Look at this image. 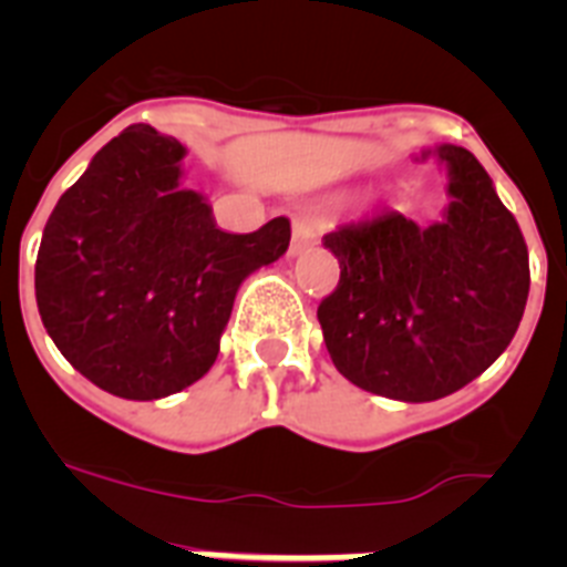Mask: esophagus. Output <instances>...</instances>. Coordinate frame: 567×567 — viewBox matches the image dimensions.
Instances as JSON below:
<instances>
[{"instance_id":"34e87169","label":"esophagus","mask_w":567,"mask_h":567,"mask_svg":"<svg viewBox=\"0 0 567 567\" xmlns=\"http://www.w3.org/2000/svg\"><path fill=\"white\" fill-rule=\"evenodd\" d=\"M318 244V229L309 221L298 218L292 227V244H289V255H300L307 247H315Z\"/></svg>"}]
</instances>
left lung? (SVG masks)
<instances>
[{
  "label": "left lung",
  "mask_w": 567,
  "mask_h": 567,
  "mask_svg": "<svg viewBox=\"0 0 567 567\" xmlns=\"http://www.w3.org/2000/svg\"><path fill=\"white\" fill-rule=\"evenodd\" d=\"M449 184L429 227L400 213L323 235L340 284L318 307L334 369L365 392L429 403L488 369L508 349L528 300V247L494 182L465 147L437 144Z\"/></svg>",
  "instance_id": "obj_1"
}]
</instances>
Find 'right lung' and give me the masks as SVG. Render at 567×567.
Instances as JSON below:
<instances>
[{
    "label": "right lung",
    "mask_w": 567,
    "mask_h": 567,
    "mask_svg": "<svg viewBox=\"0 0 567 567\" xmlns=\"http://www.w3.org/2000/svg\"><path fill=\"white\" fill-rule=\"evenodd\" d=\"M187 147L150 124L104 144L50 213L37 258L42 323L76 372L162 400L213 369L240 284L289 247V221L235 235L184 189Z\"/></svg>",
    "instance_id": "1"
}]
</instances>
